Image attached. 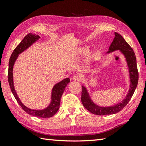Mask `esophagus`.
I'll use <instances>...</instances> for the list:
<instances>
[{"label":"esophagus","mask_w":146,"mask_h":146,"mask_svg":"<svg viewBox=\"0 0 146 146\" xmlns=\"http://www.w3.org/2000/svg\"><path fill=\"white\" fill-rule=\"evenodd\" d=\"M72 79H73V80L79 81V80H80V77L78 75H75L73 76Z\"/></svg>","instance_id":"34e87169"}]
</instances>
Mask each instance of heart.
I'll return each mask as SVG.
<instances>
[{"label":"heart","instance_id":"obj_1","mask_svg":"<svg viewBox=\"0 0 146 146\" xmlns=\"http://www.w3.org/2000/svg\"><path fill=\"white\" fill-rule=\"evenodd\" d=\"M87 51H88L87 47H84V48H81L80 50H79V53L80 54H84L87 52Z\"/></svg>","mask_w":146,"mask_h":146}]
</instances>
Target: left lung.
Wrapping results in <instances>:
<instances>
[{
	"instance_id": "1",
	"label": "left lung",
	"mask_w": 146,
	"mask_h": 146,
	"mask_svg": "<svg viewBox=\"0 0 146 146\" xmlns=\"http://www.w3.org/2000/svg\"><path fill=\"white\" fill-rule=\"evenodd\" d=\"M115 51L120 52L124 56L129 70L130 86L127 95L124 99L111 106H99L91 99L88 91L84 86H82V96L81 101L84 108L90 113L97 115H107L115 114L120 111L127 104L131 98L137 88L138 81V73L137 65V59L133 49L127 43L122 36L115 32V38L111 44L106 53H110Z\"/></svg>"
}]
</instances>
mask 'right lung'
Wrapping results in <instances>:
<instances>
[{
  "mask_svg": "<svg viewBox=\"0 0 146 146\" xmlns=\"http://www.w3.org/2000/svg\"><path fill=\"white\" fill-rule=\"evenodd\" d=\"M40 38V36L38 35L29 33L23 39L21 43L14 49L9 61L8 82L9 86H10L11 92L13 94L17 102L19 103V104L21 106V108L27 113L33 115L34 117L39 118H49L53 117L58 111V109L60 108L61 97L62 95L64 90H65L66 87L70 82V78H66L61 80L60 82L55 84V86L53 87L52 91H51V102L46 108H44L42 110H32V109L26 107V106H24L23 102H21V100H20L18 95H17L15 89L13 82V66L17 58H18L19 54L23 53L24 51L29 48L34 43H35Z\"/></svg>",
  "mask_w": 146,
  "mask_h": 146,
  "instance_id": "right-lung-1",
  "label": "right lung"
}]
</instances>
